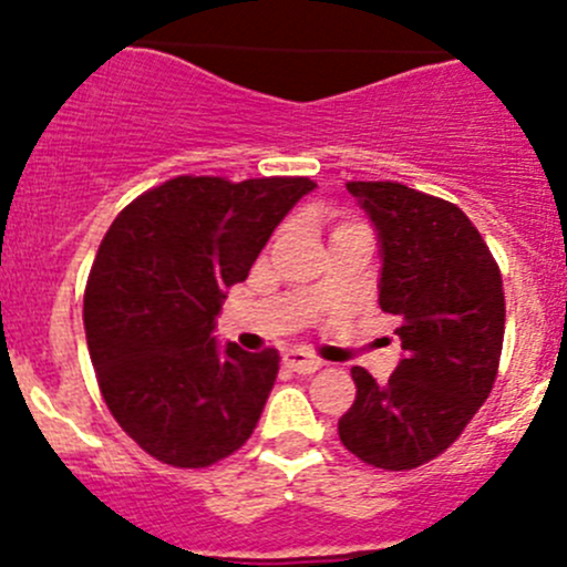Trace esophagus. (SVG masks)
<instances>
[{"label": "esophagus", "instance_id": "1", "mask_svg": "<svg viewBox=\"0 0 567 567\" xmlns=\"http://www.w3.org/2000/svg\"><path fill=\"white\" fill-rule=\"evenodd\" d=\"M282 362H285V368H290V370H293V373H301V375L316 373L320 364H323L318 357H312V353L301 351V348H290V351H285Z\"/></svg>", "mask_w": 567, "mask_h": 567}]
</instances>
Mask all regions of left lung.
Masks as SVG:
<instances>
[{
    "label": "left lung",
    "instance_id": "left-lung-1",
    "mask_svg": "<svg viewBox=\"0 0 567 567\" xmlns=\"http://www.w3.org/2000/svg\"><path fill=\"white\" fill-rule=\"evenodd\" d=\"M348 192L379 236V305L400 318L403 359L386 384L351 370L357 400L337 431L359 461L403 472L442 455L488 398L505 290L458 205L390 181H353Z\"/></svg>",
    "mask_w": 567,
    "mask_h": 567
}]
</instances>
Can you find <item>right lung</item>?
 I'll list each match as a JSON object with an SVG mask.
<instances>
[{"instance_id":"add662e5","label":"right lung","mask_w":567,"mask_h":567,"mask_svg":"<svg viewBox=\"0 0 567 567\" xmlns=\"http://www.w3.org/2000/svg\"><path fill=\"white\" fill-rule=\"evenodd\" d=\"M316 183L181 175L109 227L84 293V331L117 425L156 461L203 468L244 447L279 353L214 337L227 290Z\"/></svg>"}]
</instances>
